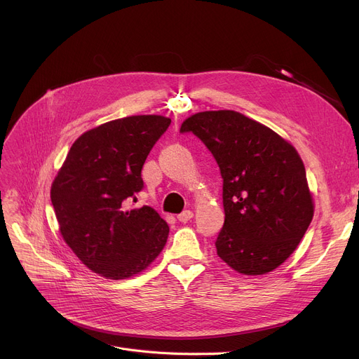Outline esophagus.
Returning a JSON list of instances; mask_svg holds the SVG:
<instances>
[{
	"instance_id": "34e87169",
	"label": "esophagus",
	"mask_w": 359,
	"mask_h": 359,
	"mask_svg": "<svg viewBox=\"0 0 359 359\" xmlns=\"http://www.w3.org/2000/svg\"><path fill=\"white\" fill-rule=\"evenodd\" d=\"M193 217V212L191 210H184L177 216V220L182 223H187L190 219Z\"/></svg>"
}]
</instances>
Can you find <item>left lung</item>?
Segmentation results:
<instances>
[{
    "instance_id": "1",
    "label": "left lung",
    "mask_w": 359,
    "mask_h": 359,
    "mask_svg": "<svg viewBox=\"0 0 359 359\" xmlns=\"http://www.w3.org/2000/svg\"><path fill=\"white\" fill-rule=\"evenodd\" d=\"M216 159L224 224L219 257L245 276L283 264L309 229L314 204L297 150L270 128L236 111L200 112L182 123Z\"/></svg>"
}]
</instances>
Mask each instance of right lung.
Wrapping results in <instances>:
<instances>
[{
	"label": "right lung",
	"mask_w": 359,
	"mask_h": 359,
	"mask_svg": "<svg viewBox=\"0 0 359 359\" xmlns=\"http://www.w3.org/2000/svg\"><path fill=\"white\" fill-rule=\"evenodd\" d=\"M170 119L139 115L85 132L50 187L60 231L76 257L111 280L144 270L163 250L168 223L149 206L130 209L142 168Z\"/></svg>",
	"instance_id": "obj_1"
}]
</instances>
